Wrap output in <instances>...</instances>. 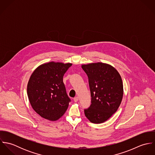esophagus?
Segmentation results:
<instances>
[{"mask_svg":"<svg viewBox=\"0 0 155 155\" xmlns=\"http://www.w3.org/2000/svg\"><path fill=\"white\" fill-rule=\"evenodd\" d=\"M73 100H74V102H77V101L79 100V98H78V97H74V98H73Z\"/></svg>","mask_w":155,"mask_h":155,"instance_id":"34e87169","label":"esophagus"}]
</instances>
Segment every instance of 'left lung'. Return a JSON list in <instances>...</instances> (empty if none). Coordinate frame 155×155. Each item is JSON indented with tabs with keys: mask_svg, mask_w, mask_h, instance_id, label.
Masks as SVG:
<instances>
[{
	"mask_svg": "<svg viewBox=\"0 0 155 155\" xmlns=\"http://www.w3.org/2000/svg\"><path fill=\"white\" fill-rule=\"evenodd\" d=\"M88 77L91 104L85 115L94 124L109 119L119 108L124 94L120 75L115 68L103 63L82 65Z\"/></svg>",
	"mask_w": 155,
	"mask_h": 155,
	"instance_id": "left-lung-1",
	"label": "left lung"
}]
</instances>
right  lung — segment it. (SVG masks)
<instances>
[{"label":"right lung","instance_id":"1","mask_svg":"<svg viewBox=\"0 0 155 155\" xmlns=\"http://www.w3.org/2000/svg\"><path fill=\"white\" fill-rule=\"evenodd\" d=\"M71 63L51 61L37 67L27 84L30 103L38 114L54 121L67 110L70 99L67 94L63 76Z\"/></svg>","mask_w":155,"mask_h":155}]
</instances>
